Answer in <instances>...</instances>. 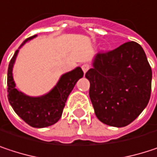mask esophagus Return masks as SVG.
<instances>
[{
	"instance_id": "1",
	"label": "esophagus",
	"mask_w": 157,
	"mask_h": 157,
	"mask_svg": "<svg viewBox=\"0 0 157 157\" xmlns=\"http://www.w3.org/2000/svg\"><path fill=\"white\" fill-rule=\"evenodd\" d=\"M89 68H90V65H89V64H87V63H84V64H82V71H83V73H84V74L89 70Z\"/></svg>"
}]
</instances>
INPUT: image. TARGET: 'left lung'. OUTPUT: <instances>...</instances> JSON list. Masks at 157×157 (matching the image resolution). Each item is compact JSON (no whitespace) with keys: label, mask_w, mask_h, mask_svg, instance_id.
Here are the masks:
<instances>
[{"label":"left lung","mask_w":157,"mask_h":157,"mask_svg":"<svg viewBox=\"0 0 157 157\" xmlns=\"http://www.w3.org/2000/svg\"><path fill=\"white\" fill-rule=\"evenodd\" d=\"M95 115L104 124L124 127L144 109L151 95L152 70L140 44L128 42L98 52L85 74Z\"/></svg>","instance_id":"obj_1"}]
</instances>
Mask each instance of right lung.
<instances>
[{"label": "right lung", "mask_w": 157, "mask_h": 157, "mask_svg": "<svg viewBox=\"0 0 157 157\" xmlns=\"http://www.w3.org/2000/svg\"><path fill=\"white\" fill-rule=\"evenodd\" d=\"M36 36L33 35L27 38L14 52L9 63L7 75L8 100L14 112L25 123L33 127L44 128L59 121L67 98L77 81L83 76V72L81 67H76L63 74L54 87L41 96H30L18 90L15 87L13 71L19 50Z\"/></svg>", "instance_id": "add662e5"}]
</instances>
